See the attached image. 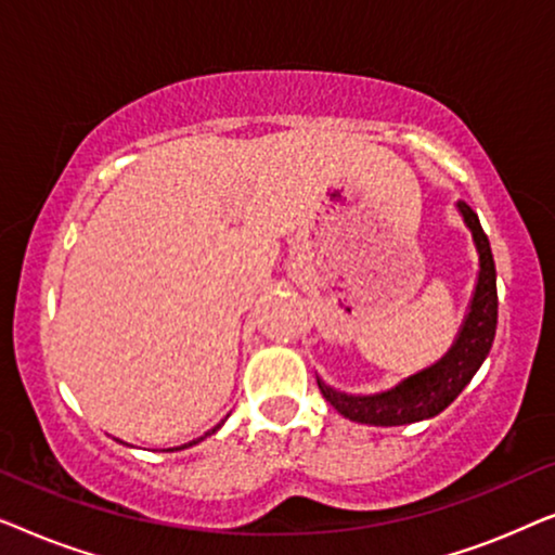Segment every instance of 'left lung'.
<instances>
[{"mask_svg": "<svg viewBox=\"0 0 555 555\" xmlns=\"http://www.w3.org/2000/svg\"><path fill=\"white\" fill-rule=\"evenodd\" d=\"M465 224L473 232L475 247L480 253V278H477L475 298L469 306L457 340L442 361L420 374L409 376L397 389L374 393V397H351L325 386L318 378V389L325 401L351 422L374 424V427H399V424H412L437 416L442 409L460 397L462 389L482 366L485 356L490 353L492 338L498 328V283H495V260H492L490 240L485 234L480 219L473 207L465 202L457 204Z\"/></svg>", "mask_w": 555, "mask_h": 555, "instance_id": "1", "label": "left lung"}]
</instances>
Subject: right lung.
I'll use <instances>...</instances> for the list:
<instances>
[{
    "label": "right lung",
    "mask_w": 555,
    "mask_h": 555,
    "mask_svg": "<svg viewBox=\"0 0 555 555\" xmlns=\"http://www.w3.org/2000/svg\"><path fill=\"white\" fill-rule=\"evenodd\" d=\"M219 429V424H217V427L215 429H211V431H207V435H215V431ZM196 442H199V439H196ZM196 442H189V444H184V447H192V444H196Z\"/></svg>",
    "instance_id": "obj_1"
}]
</instances>
